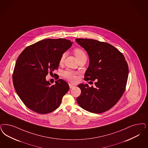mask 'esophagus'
I'll use <instances>...</instances> for the list:
<instances>
[{
	"mask_svg": "<svg viewBox=\"0 0 148 148\" xmlns=\"http://www.w3.org/2000/svg\"><path fill=\"white\" fill-rule=\"evenodd\" d=\"M69 87H70V88H73V87H75V85H73V84H69Z\"/></svg>",
	"mask_w": 148,
	"mask_h": 148,
	"instance_id": "esophagus-1",
	"label": "esophagus"
}]
</instances>
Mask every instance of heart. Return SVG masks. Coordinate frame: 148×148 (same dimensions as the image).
Listing matches in <instances>:
<instances>
[{
    "label": "heart",
    "instance_id": "obj_1",
    "mask_svg": "<svg viewBox=\"0 0 148 148\" xmlns=\"http://www.w3.org/2000/svg\"><path fill=\"white\" fill-rule=\"evenodd\" d=\"M74 53L76 56L77 61H79V60L82 59L84 57H86L85 52L83 51L82 49L76 48L74 50ZM66 55V53H64L62 54L59 62L60 64H62L63 63ZM62 76L64 79L69 80V82H75L77 81V73L74 71H71L70 70L66 71L63 73Z\"/></svg>",
    "mask_w": 148,
    "mask_h": 148
}]
</instances>
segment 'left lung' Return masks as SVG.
<instances>
[{
	"label": "left lung",
	"instance_id": "obj_1",
	"mask_svg": "<svg viewBox=\"0 0 148 148\" xmlns=\"http://www.w3.org/2000/svg\"><path fill=\"white\" fill-rule=\"evenodd\" d=\"M87 51L89 66L85 81H95V87L81 84L77 98L80 107L89 112L102 113L114 107L122 97L127 82L128 66L121 52L112 45L90 39H76Z\"/></svg>",
	"mask_w": 148,
	"mask_h": 148
}]
</instances>
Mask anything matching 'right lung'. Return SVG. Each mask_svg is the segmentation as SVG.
I'll use <instances>...</instances> for the list:
<instances>
[{
	"label": "right lung",
	"instance_id": "add662e5",
	"mask_svg": "<svg viewBox=\"0 0 148 148\" xmlns=\"http://www.w3.org/2000/svg\"><path fill=\"white\" fill-rule=\"evenodd\" d=\"M73 42L65 39H46L27 47L16 62L12 81L21 101L34 112L45 114L58 107L69 91L62 79L51 85L46 81L49 73L57 69L62 54Z\"/></svg>",
	"mask_w": 148,
	"mask_h": 148
}]
</instances>
